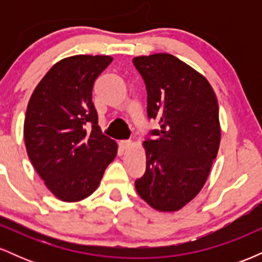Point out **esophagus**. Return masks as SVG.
<instances>
[{
	"mask_svg": "<svg viewBox=\"0 0 262 262\" xmlns=\"http://www.w3.org/2000/svg\"><path fill=\"white\" fill-rule=\"evenodd\" d=\"M118 145H119V148H121L122 150H127L129 146L132 145V141L130 140H121L118 143Z\"/></svg>",
	"mask_w": 262,
	"mask_h": 262,
	"instance_id": "esophagus-1",
	"label": "esophagus"
}]
</instances>
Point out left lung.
I'll use <instances>...</instances> for the list:
<instances>
[{
	"instance_id": "obj_1",
	"label": "left lung",
	"mask_w": 262,
	"mask_h": 262,
	"mask_svg": "<svg viewBox=\"0 0 262 262\" xmlns=\"http://www.w3.org/2000/svg\"><path fill=\"white\" fill-rule=\"evenodd\" d=\"M133 64L145 83L148 118L160 125L143 143L146 169L135 188L152 208L173 212L197 196L217 158V97L202 75L170 54L138 56Z\"/></svg>"
}]
</instances>
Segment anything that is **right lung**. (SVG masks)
<instances>
[{
	"label": "right lung",
	"mask_w": 262,
	"mask_h": 262,
	"mask_svg": "<svg viewBox=\"0 0 262 262\" xmlns=\"http://www.w3.org/2000/svg\"><path fill=\"white\" fill-rule=\"evenodd\" d=\"M111 61V56L75 55L56 62L27 107V152L47 187L64 202L90 196L117 155L116 141L98 127L92 102L95 80Z\"/></svg>",
	"instance_id": "right-lung-1"
}]
</instances>
